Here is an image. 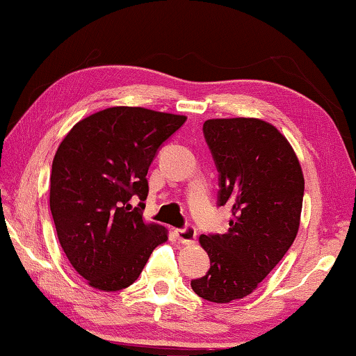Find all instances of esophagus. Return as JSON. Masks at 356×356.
<instances>
[{
	"instance_id": "34e87169",
	"label": "esophagus",
	"mask_w": 356,
	"mask_h": 356,
	"mask_svg": "<svg viewBox=\"0 0 356 356\" xmlns=\"http://www.w3.org/2000/svg\"><path fill=\"white\" fill-rule=\"evenodd\" d=\"M177 241L180 244H193L196 239V229L193 227H185V228H177L174 231Z\"/></svg>"
}]
</instances>
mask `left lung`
<instances>
[{"instance_id":"obj_1","label":"left lung","mask_w":356,"mask_h":356,"mask_svg":"<svg viewBox=\"0 0 356 356\" xmlns=\"http://www.w3.org/2000/svg\"><path fill=\"white\" fill-rule=\"evenodd\" d=\"M217 171L218 206L231 207L225 234H201L211 269L191 280L202 300L249 296L293 244L301 222L304 176L277 128L259 118H211L202 125Z\"/></svg>"}]
</instances>
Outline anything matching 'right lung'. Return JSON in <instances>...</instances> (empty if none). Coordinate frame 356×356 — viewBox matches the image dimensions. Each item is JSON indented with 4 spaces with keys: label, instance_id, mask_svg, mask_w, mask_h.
<instances>
[{
    "label": "right lung",
    "instance_id": "obj_1",
    "mask_svg": "<svg viewBox=\"0 0 356 356\" xmlns=\"http://www.w3.org/2000/svg\"><path fill=\"white\" fill-rule=\"evenodd\" d=\"M187 117L115 106L82 118L56 149L50 212L65 255L90 286L127 289L168 229L143 218L147 176L160 145ZM138 195V208L129 200Z\"/></svg>",
    "mask_w": 356,
    "mask_h": 356
}]
</instances>
